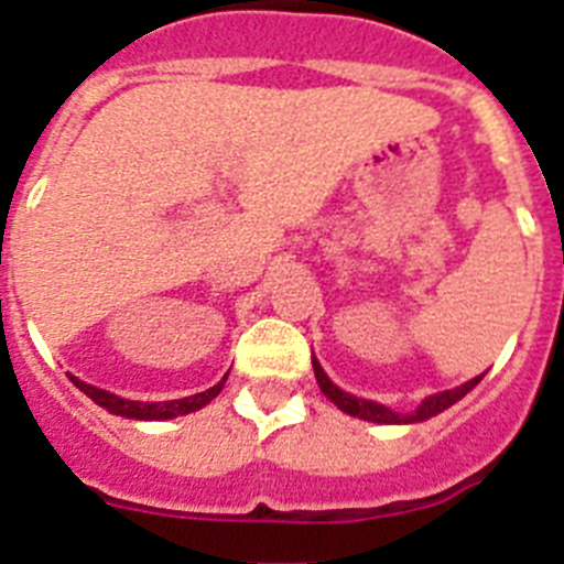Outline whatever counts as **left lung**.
Instances as JSON below:
<instances>
[{
  "mask_svg": "<svg viewBox=\"0 0 564 564\" xmlns=\"http://www.w3.org/2000/svg\"><path fill=\"white\" fill-rule=\"evenodd\" d=\"M312 365H314V376H317L319 389H323V394L328 398L330 403H334V406H339L341 412L350 414V417L370 420V423H387V425H392V423H423V420L434 417V414L445 412V409L454 406L456 401H462V398H465V394L470 392V389L476 387V383L484 378V372H481V376H476L473 381L462 383V387L448 389V392L429 394V398H425V401L420 403V406L414 409L412 414H398V412H392V409L381 406V403H376V401H365V398H356V394H350V392H341V389L336 387V383L330 381L328 376H325V370L319 367L317 359H312Z\"/></svg>",
  "mask_w": 564,
  "mask_h": 564,
  "instance_id": "obj_1",
  "label": "left lung"
}]
</instances>
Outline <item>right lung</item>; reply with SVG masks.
<instances>
[{"label":"right lung","instance_id":"obj_1","mask_svg":"<svg viewBox=\"0 0 564 564\" xmlns=\"http://www.w3.org/2000/svg\"><path fill=\"white\" fill-rule=\"evenodd\" d=\"M68 378H72V383H75L80 392H86L88 398L97 403V406L108 409L110 414H119V417H130V420H172V417H181V414L197 412V409H203L205 403L214 401V398L223 392L225 381H228V376H225L217 387L192 394V398H181V401L144 403V401H128V398H119V394H113V392H105V389L91 387V383L80 381V378H75V376H68Z\"/></svg>","mask_w":564,"mask_h":564}]
</instances>
